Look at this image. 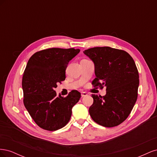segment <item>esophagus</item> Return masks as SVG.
<instances>
[{
  "label": "esophagus",
  "mask_w": 157,
  "mask_h": 157,
  "mask_svg": "<svg viewBox=\"0 0 157 157\" xmlns=\"http://www.w3.org/2000/svg\"><path fill=\"white\" fill-rule=\"evenodd\" d=\"M87 95H88V94H87L86 92H81V96H82V97L86 96Z\"/></svg>",
  "instance_id": "34e87169"
}]
</instances>
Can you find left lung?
I'll list each match as a JSON object with an SVG mask.
<instances>
[{
	"instance_id": "left-lung-1",
	"label": "left lung",
	"mask_w": 157,
	"mask_h": 157,
	"mask_svg": "<svg viewBox=\"0 0 157 157\" xmlns=\"http://www.w3.org/2000/svg\"><path fill=\"white\" fill-rule=\"evenodd\" d=\"M83 52L94 63V86H105L107 91L104 96L92 94L90 115L101 126L119 125L129 116L137 98L139 73L134 61L126 52L108 46Z\"/></svg>"
}]
</instances>
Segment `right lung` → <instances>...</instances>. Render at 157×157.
Returning a JSON list of instances; mask_svg holds the SVG:
<instances>
[{
  "label": "right lung",
  "mask_w": 157,
  "mask_h": 157,
  "mask_svg": "<svg viewBox=\"0 0 157 157\" xmlns=\"http://www.w3.org/2000/svg\"><path fill=\"white\" fill-rule=\"evenodd\" d=\"M79 52L75 48H48L36 52L28 61L22 78L23 103L42 129L55 131L64 127L81 97L77 90L65 98L57 96L54 90L65 79L69 61Z\"/></svg>",
  "instance_id": "right-lung-1"
}]
</instances>
